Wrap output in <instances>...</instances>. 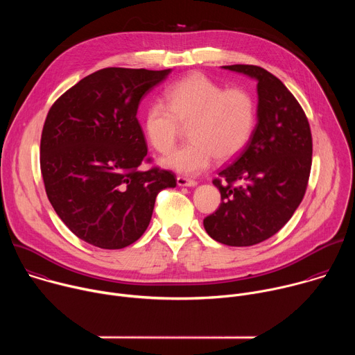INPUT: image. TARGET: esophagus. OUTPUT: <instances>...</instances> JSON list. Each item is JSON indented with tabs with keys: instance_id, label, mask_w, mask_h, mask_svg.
<instances>
[{
	"instance_id": "1",
	"label": "esophagus",
	"mask_w": 355,
	"mask_h": 355,
	"mask_svg": "<svg viewBox=\"0 0 355 355\" xmlns=\"http://www.w3.org/2000/svg\"><path fill=\"white\" fill-rule=\"evenodd\" d=\"M177 184L180 187H195L198 182L195 180H191L188 177H182V175H178L177 177Z\"/></svg>"
}]
</instances>
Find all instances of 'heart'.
<instances>
[{"instance_id":"obj_1","label":"heart","mask_w":355,"mask_h":355,"mask_svg":"<svg viewBox=\"0 0 355 355\" xmlns=\"http://www.w3.org/2000/svg\"><path fill=\"white\" fill-rule=\"evenodd\" d=\"M257 122V104L243 87H223L204 73H191L164 91V104H150L141 118L150 144L166 155L188 126L191 141L173 151L166 167L195 175L215 159L226 162L248 144Z\"/></svg>"}]
</instances>
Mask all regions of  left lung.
<instances>
[{
    "label": "left lung",
    "instance_id": "left-lung-1",
    "mask_svg": "<svg viewBox=\"0 0 355 355\" xmlns=\"http://www.w3.org/2000/svg\"><path fill=\"white\" fill-rule=\"evenodd\" d=\"M225 69L257 78L259 122L234 162L214 178L222 202L204 227L219 243L245 247L281 230L305 196L312 132L305 111L274 74L251 64Z\"/></svg>",
    "mask_w": 355,
    "mask_h": 355
}]
</instances>
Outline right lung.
Here are the masks:
<instances>
[{"label":"right lung","instance_id":"add662e5","mask_svg":"<svg viewBox=\"0 0 355 355\" xmlns=\"http://www.w3.org/2000/svg\"><path fill=\"white\" fill-rule=\"evenodd\" d=\"M168 70L107 67L60 95L40 137L47 198L81 240L107 250L130 245L146 232L156 196L174 188L173 171L150 164L137 121L140 99Z\"/></svg>","mask_w":355,"mask_h":355}]
</instances>
